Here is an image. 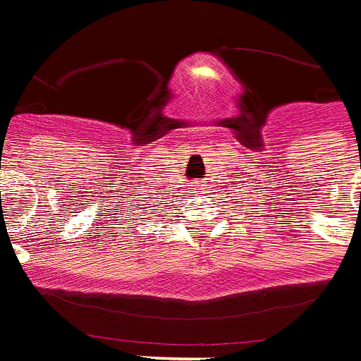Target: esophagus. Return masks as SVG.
I'll return each mask as SVG.
<instances>
[{
    "label": "esophagus",
    "instance_id": "esophagus-1",
    "mask_svg": "<svg viewBox=\"0 0 361 361\" xmlns=\"http://www.w3.org/2000/svg\"><path fill=\"white\" fill-rule=\"evenodd\" d=\"M206 186H207V184H204V183H198V184H196V190H198V192H202V190H204V188H206Z\"/></svg>",
    "mask_w": 361,
    "mask_h": 361
}]
</instances>
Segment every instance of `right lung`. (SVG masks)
Segmentation results:
<instances>
[{
	"instance_id": "add662e5",
	"label": "right lung",
	"mask_w": 361,
	"mask_h": 361,
	"mask_svg": "<svg viewBox=\"0 0 361 361\" xmlns=\"http://www.w3.org/2000/svg\"><path fill=\"white\" fill-rule=\"evenodd\" d=\"M146 206H148V204H146ZM144 212H148V209H146V207H144Z\"/></svg>"
}]
</instances>
